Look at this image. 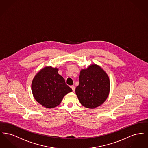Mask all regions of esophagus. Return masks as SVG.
I'll return each instance as SVG.
<instances>
[{"mask_svg":"<svg viewBox=\"0 0 148 148\" xmlns=\"http://www.w3.org/2000/svg\"><path fill=\"white\" fill-rule=\"evenodd\" d=\"M71 88L72 89V90H73V92H74L75 91V86H74V85H72V86H71Z\"/></svg>","mask_w":148,"mask_h":148,"instance_id":"34e87169","label":"esophagus"}]
</instances>
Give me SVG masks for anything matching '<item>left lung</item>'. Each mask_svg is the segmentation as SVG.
<instances>
[{"mask_svg": "<svg viewBox=\"0 0 148 148\" xmlns=\"http://www.w3.org/2000/svg\"><path fill=\"white\" fill-rule=\"evenodd\" d=\"M109 92V78L100 66L94 64L81 70L75 93L82 106L90 109L101 106Z\"/></svg>", "mask_w": 148, "mask_h": 148, "instance_id": "8db88e82", "label": "left lung"}]
</instances>
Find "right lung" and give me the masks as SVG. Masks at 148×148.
<instances>
[{"label": "right lung", "mask_w": 148, "mask_h": 148, "mask_svg": "<svg viewBox=\"0 0 148 148\" xmlns=\"http://www.w3.org/2000/svg\"><path fill=\"white\" fill-rule=\"evenodd\" d=\"M58 69L46 66L39 71L32 83V91L36 101L47 108L59 106L64 97L72 92Z\"/></svg>", "instance_id": "obj_1"}]
</instances>
